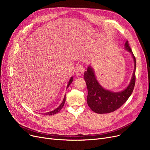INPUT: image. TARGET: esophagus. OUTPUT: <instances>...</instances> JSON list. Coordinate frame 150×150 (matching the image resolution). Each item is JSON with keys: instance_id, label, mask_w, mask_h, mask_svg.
Segmentation results:
<instances>
[{"instance_id": "34e87169", "label": "esophagus", "mask_w": 150, "mask_h": 150, "mask_svg": "<svg viewBox=\"0 0 150 150\" xmlns=\"http://www.w3.org/2000/svg\"><path fill=\"white\" fill-rule=\"evenodd\" d=\"M84 69L82 66H78L76 67L75 70V75L77 76H81L84 73Z\"/></svg>"}]
</instances>
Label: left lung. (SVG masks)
<instances>
[{
  "label": "left lung",
  "instance_id": "8db88e82",
  "mask_svg": "<svg viewBox=\"0 0 150 150\" xmlns=\"http://www.w3.org/2000/svg\"><path fill=\"white\" fill-rule=\"evenodd\" d=\"M125 48L132 54L134 62V69L131 81L128 87L122 91L114 92L104 89L98 82L93 69L89 66L84 72V78L87 85L88 94L87 103L92 111L98 114H107L115 111L121 107L128 98L134 88L136 82V61L132 50L127 41Z\"/></svg>",
  "mask_w": 150,
  "mask_h": 150
}]
</instances>
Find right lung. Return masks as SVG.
<instances>
[{"instance_id":"add662e5","label":"right lung","mask_w":150,"mask_h":150,"mask_svg":"<svg viewBox=\"0 0 150 150\" xmlns=\"http://www.w3.org/2000/svg\"><path fill=\"white\" fill-rule=\"evenodd\" d=\"M72 81H73V77L72 76V77L70 78V80L69 81V83H68V84H67V88L69 87V85H70L71 83H72ZM65 101H66V95H65V96H64V100H63L62 102V103H61V105H60L57 108H56V109H55L54 110H53V111H50V112H49L45 113L44 114H45V115H52L56 114L57 113L61 111V109L62 108V107L64 106V103H65Z\"/></svg>"}]
</instances>
